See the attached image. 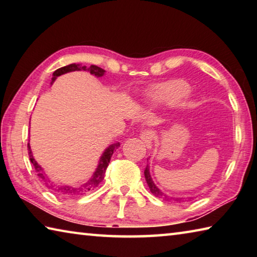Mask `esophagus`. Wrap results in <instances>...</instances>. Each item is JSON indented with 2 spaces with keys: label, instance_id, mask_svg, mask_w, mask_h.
<instances>
[{
  "label": "esophagus",
  "instance_id": "obj_1",
  "mask_svg": "<svg viewBox=\"0 0 257 257\" xmlns=\"http://www.w3.org/2000/svg\"><path fill=\"white\" fill-rule=\"evenodd\" d=\"M139 137H141L142 141L144 142V144L149 147V149H151L152 145H153V132H151V130H143Z\"/></svg>",
  "mask_w": 257,
  "mask_h": 257
}]
</instances>
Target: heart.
Segmentation results:
<instances>
[{
  "mask_svg": "<svg viewBox=\"0 0 257 257\" xmlns=\"http://www.w3.org/2000/svg\"><path fill=\"white\" fill-rule=\"evenodd\" d=\"M190 87L186 81L170 80L163 82L152 90L151 101L155 104L165 106H173L179 103L187 94Z\"/></svg>",
  "mask_w": 257,
  "mask_h": 257,
  "instance_id": "1",
  "label": "heart"
}]
</instances>
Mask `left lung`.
Returning a JSON list of instances; mask_svg holds the SVG:
<instances>
[{
	"mask_svg": "<svg viewBox=\"0 0 257 257\" xmlns=\"http://www.w3.org/2000/svg\"><path fill=\"white\" fill-rule=\"evenodd\" d=\"M147 160H149V159H147ZM149 162H150V161H147V165H146V168H145L144 176H145V179H146L147 185H149V187H150L151 193L153 194L155 197H159L161 199H163V201H176L177 203L178 202L180 203V202L186 201L187 198H185V197H171V196H169V195L164 194L163 191L161 190L159 187L154 184V181H153V179H152L151 173H150V163ZM188 199H190V197H188Z\"/></svg>",
	"mask_w": 257,
	"mask_h": 257,
	"instance_id": "left-lung-1",
	"label": "left lung"
}]
</instances>
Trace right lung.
Instances as JSON below:
<instances>
[{
    "mask_svg": "<svg viewBox=\"0 0 257 257\" xmlns=\"http://www.w3.org/2000/svg\"><path fill=\"white\" fill-rule=\"evenodd\" d=\"M80 70L89 71L90 75H93L95 77H102V76H104V73H105V70H104V69L99 68L97 66H93V64L89 68H87L86 66H81V64L71 63V64H69V66L62 67V68L58 69V70H55L53 72V78H52L51 84H53L56 78L61 75H64V73H67V72L80 71ZM119 146H120V143H114V144H111L110 146L106 147L105 151L103 152L102 156L99 158L97 168H96V170L94 171L93 176L90 177L86 182H84V184H81L79 186L61 185V184H56V182H54L53 180H51L49 176L45 173L44 169H43L41 165L37 163V161L34 159V155H33L32 149H30L29 143H28V155H29L30 162L33 163L35 170H36V172H37V176L41 178L42 181L44 182L47 188L55 191L56 194L61 195V196L75 197V196H80V195H85L87 193H89V191L94 190L95 188H97L98 185L101 184L104 179V175H105L106 168H107L108 163H110V160L112 158L113 152L118 149Z\"/></svg>",
    "mask_w": 257,
    "mask_h": 257,
    "instance_id": "right-lung-1",
    "label": "right lung"
}]
</instances>
